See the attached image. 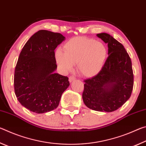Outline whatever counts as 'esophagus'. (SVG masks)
<instances>
[{
    "instance_id": "1",
    "label": "esophagus",
    "mask_w": 146,
    "mask_h": 146,
    "mask_svg": "<svg viewBox=\"0 0 146 146\" xmlns=\"http://www.w3.org/2000/svg\"><path fill=\"white\" fill-rule=\"evenodd\" d=\"M75 80H76V78L74 76H70V77H69V81H70V82H73V81H74Z\"/></svg>"
}]
</instances>
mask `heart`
I'll return each instance as SVG.
<instances>
[{
  "mask_svg": "<svg viewBox=\"0 0 146 146\" xmlns=\"http://www.w3.org/2000/svg\"><path fill=\"white\" fill-rule=\"evenodd\" d=\"M64 51L57 49L56 61L64 71L73 69L76 64V70L86 77L95 76L102 70L108 56L106 46L95 39L88 37H75L64 46Z\"/></svg>",
  "mask_w": 146,
  "mask_h": 146,
  "instance_id": "heart-1",
  "label": "heart"
}]
</instances>
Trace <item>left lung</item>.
I'll list each match as a JSON object with an SVG mask.
<instances>
[{"instance_id": "1", "label": "left lung", "mask_w": 146, "mask_h": 146, "mask_svg": "<svg viewBox=\"0 0 146 146\" xmlns=\"http://www.w3.org/2000/svg\"><path fill=\"white\" fill-rule=\"evenodd\" d=\"M108 46V57L97 75L84 80L85 105L97 111L112 112L129 99L133 88L131 60L122 44L106 33L97 35Z\"/></svg>"}]
</instances>
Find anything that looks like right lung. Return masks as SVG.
I'll return each mask as SVG.
<instances>
[{"mask_svg": "<svg viewBox=\"0 0 146 146\" xmlns=\"http://www.w3.org/2000/svg\"><path fill=\"white\" fill-rule=\"evenodd\" d=\"M64 40L60 33L40 30L29 38L20 53L14 74L15 93L21 105L32 112L55 110L70 86L68 76L55 73V49Z\"/></svg>", "mask_w": 146, "mask_h": 146, "instance_id": "add662e5", "label": "right lung"}]
</instances>
